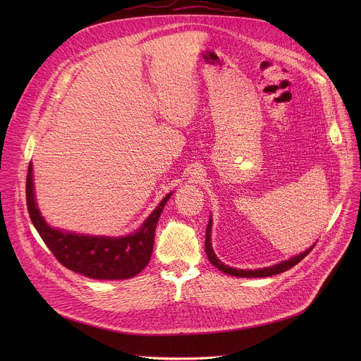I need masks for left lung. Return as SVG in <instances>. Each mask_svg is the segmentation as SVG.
Here are the masks:
<instances>
[{
  "label": "left lung",
  "instance_id": "obj_1",
  "mask_svg": "<svg viewBox=\"0 0 361 361\" xmlns=\"http://www.w3.org/2000/svg\"><path fill=\"white\" fill-rule=\"evenodd\" d=\"M316 244H313L310 248L305 250L304 252L295 255V257H291L290 260H286V262H281L280 264H276V266H271V267H266V269H259V270H237V269H233V267H228L226 266L224 263H221L219 259L216 252L213 251V247H212V220L209 221V226H207V230H205V252H207V257L213 266H216L219 270H221L223 273L226 274H230V276H235V277H247V279H251V277H270V276H276V274H280L286 270H290L291 267H294L295 264H298L304 257L307 254H310V251L314 248Z\"/></svg>",
  "mask_w": 361,
  "mask_h": 361
}]
</instances>
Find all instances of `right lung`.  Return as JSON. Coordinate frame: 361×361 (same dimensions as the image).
<instances>
[{
	"mask_svg": "<svg viewBox=\"0 0 361 361\" xmlns=\"http://www.w3.org/2000/svg\"><path fill=\"white\" fill-rule=\"evenodd\" d=\"M171 194L164 197L137 233L113 238L81 235L51 228L37 209L31 163L25 184L28 214L42 241L64 267L97 280L131 279L149 263L154 248V233Z\"/></svg>",
	"mask_w": 361,
	"mask_h": 361,
	"instance_id": "obj_1",
	"label": "right lung"
}]
</instances>
